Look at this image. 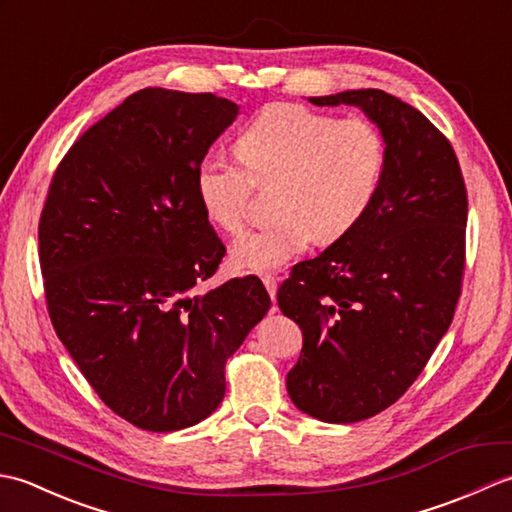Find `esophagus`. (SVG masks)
<instances>
[{
	"label": "esophagus",
	"mask_w": 512,
	"mask_h": 512,
	"mask_svg": "<svg viewBox=\"0 0 512 512\" xmlns=\"http://www.w3.org/2000/svg\"><path fill=\"white\" fill-rule=\"evenodd\" d=\"M262 281H264L270 299L275 301V297H277V277L275 275H262Z\"/></svg>",
	"instance_id": "esophagus-1"
}]
</instances>
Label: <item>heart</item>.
I'll return each mask as SVG.
<instances>
[{
  "label": "heart",
  "instance_id": "b5f03b06",
  "mask_svg": "<svg viewBox=\"0 0 512 512\" xmlns=\"http://www.w3.org/2000/svg\"><path fill=\"white\" fill-rule=\"evenodd\" d=\"M237 156L206 154L195 191L209 220L239 231L253 189L275 184L264 226L235 239L242 270H273L301 255L312 239L330 244L372 209L389 165L387 138L367 118H334L297 103L264 107L237 138Z\"/></svg>",
  "mask_w": 512,
  "mask_h": 512
}]
</instances>
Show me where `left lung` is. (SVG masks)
<instances>
[{
	"label": "left lung",
	"instance_id": "8db88e82",
	"mask_svg": "<svg viewBox=\"0 0 512 512\" xmlns=\"http://www.w3.org/2000/svg\"><path fill=\"white\" fill-rule=\"evenodd\" d=\"M356 105L387 138L383 189L350 233L297 264L277 292L303 350L286 387L323 422H358L413 385L453 321L469 198L458 156L416 107L383 90L312 96Z\"/></svg>",
	"mask_w": 512,
	"mask_h": 512
}]
</instances>
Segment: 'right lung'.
<instances>
[{"instance_id":"add662e5","label":"right lung","mask_w":512,"mask_h":512,"mask_svg":"<svg viewBox=\"0 0 512 512\" xmlns=\"http://www.w3.org/2000/svg\"><path fill=\"white\" fill-rule=\"evenodd\" d=\"M235 116L211 92H134L76 138L43 202L52 328L99 398L138 429L211 416L226 361L270 308L253 275L191 292L226 255L195 169Z\"/></svg>"}]
</instances>
